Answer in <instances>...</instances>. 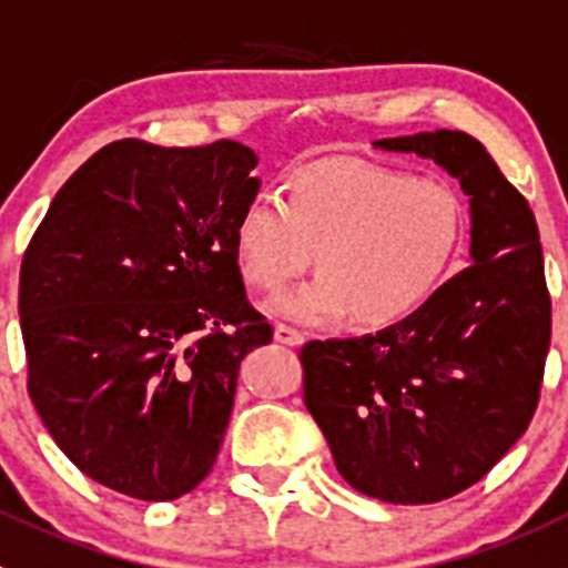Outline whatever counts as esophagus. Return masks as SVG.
Segmentation results:
<instances>
[{"instance_id":"1","label":"esophagus","mask_w":568,"mask_h":568,"mask_svg":"<svg viewBox=\"0 0 568 568\" xmlns=\"http://www.w3.org/2000/svg\"><path fill=\"white\" fill-rule=\"evenodd\" d=\"M274 339L283 342V345L296 347V345H303L305 334L303 331H296V328H291V325H283V322H280V325H274Z\"/></svg>"}]
</instances>
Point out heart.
Masks as SVG:
<instances>
[{"mask_svg":"<svg viewBox=\"0 0 568 568\" xmlns=\"http://www.w3.org/2000/svg\"><path fill=\"white\" fill-rule=\"evenodd\" d=\"M467 240V209L449 183L379 163L325 158L288 178V201L260 192L240 209L234 254L265 291L314 263L311 283L285 291L272 311L308 325L354 314L385 328L416 314L438 291Z\"/></svg>","mask_w":568,"mask_h":568,"instance_id":"b5f03b06","label":"heart"}]
</instances>
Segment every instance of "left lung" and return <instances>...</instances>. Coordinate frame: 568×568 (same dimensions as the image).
Here are the masks:
<instances>
[{"label":"left lung","mask_w":568,"mask_h":568,"mask_svg":"<svg viewBox=\"0 0 568 568\" xmlns=\"http://www.w3.org/2000/svg\"><path fill=\"white\" fill-rule=\"evenodd\" d=\"M430 158L469 197V268L413 316L300 351L305 407L354 489L436 504L473 487L526 433L551 336L538 223L484 144L458 130L382 138Z\"/></svg>","instance_id":"obj_1"}]
</instances>
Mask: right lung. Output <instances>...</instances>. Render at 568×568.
I'll list each match as a JSON object with an SVG mask.
<instances>
[{"label": "right lung", "mask_w": 568, "mask_h": 568, "mask_svg": "<svg viewBox=\"0 0 568 568\" xmlns=\"http://www.w3.org/2000/svg\"><path fill=\"white\" fill-rule=\"evenodd\" d=\"M254 166L237 141L124 138L73 172L24 252L28 393L61 453L115 493L195 489L226 436L240 362L272 342L234 254Z\"/></svg>", "instance_id": "right-lung-1"}]
</instances>
